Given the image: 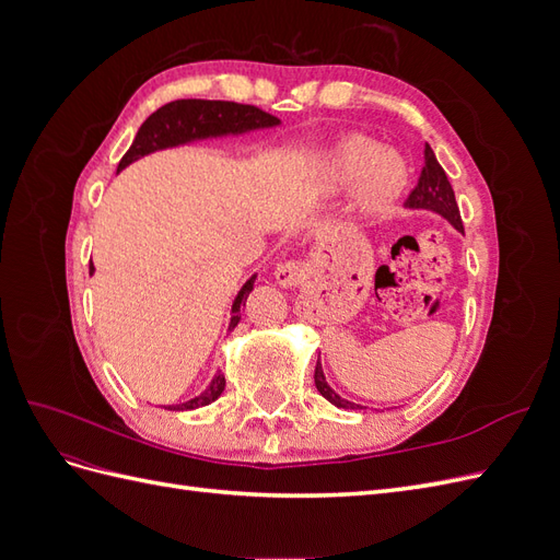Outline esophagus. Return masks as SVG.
I'll return each instance as SVG.
<instances>
[{
    "mask_svg": "<svg viewBox=\"0 0 560 560\" xmlns=\"http://www.w3.org/2000/svg\"><path fill=\"white\" fill-rule=\"evenodd\" d=\"M301 278V266L296 261H282L276 266V282L280 287H296Z\"/></svg>",
    "mask_w": 560,
    "mask_h": 560,
    "instance_id": "34e87169",
    "label": "esophagus"
}]
</instances>
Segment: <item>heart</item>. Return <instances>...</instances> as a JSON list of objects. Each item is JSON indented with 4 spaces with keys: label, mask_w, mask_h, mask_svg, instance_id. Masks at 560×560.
I'll return each instance as SVG.
<instances>
[{
    "label": "heart",
    "mask_w": 560,
    "mask_h": 560,
    "mask_svg": "<svg viewBox=\"0 0 560 560\" xmlns=\"http://www.w3.org/2000/svg\"><path fill=\"white\" fill-rule=\"evenodd\" d=\"M322 182L329 189H346L354 184L360 210L369 217H381L401 198L409 184V165L395 151H381L376 142L352 138L329 151L322 165Z\"/></svg>",
    "instance_id": "heart-1"
}]
</instances>
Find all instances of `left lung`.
<instances>
[{"label":"left lung","mask_w":560,"mask_h":560,"mask_svg":"<svg viewBox=\"0 0 560 560\" xmlns=\"http://www.w3.org/2000/svg\"><path fill=\"white\" fill-rule=\"evenodd\" d=\"M406 206L439 212L444 219H448V222H451L457 231L465 233L463 219H460V210H457L455 194H453V189H451V182H448V177H446V173H444V167L439 165V161H436V156H434V151L430 149V144H425V165H422L416 189L409 194V200H406ZM315 387L319 389L322 397L329 399L334 406H338V409H354L352 401L341 399V397H338V395L334 393V389L327 385L325 374H322L319 360H317V366H315Z\"/></svg>","instance_id":"left-lung-1"}]
</instances>
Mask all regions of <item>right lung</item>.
Here are the masks:
<instances>
[{
  "label": "right lung",
  "mask_w": 560,
  "mask_h": 560,
  "mask_svg": "<svg viewBox=\"0 0 560 560\" xmlns=\"http://www.w3.org/2000/svg\"><path fill=\"white\" fill-rule=\"evenodd\" d=\"M278 124L280 118L254 105L226 103V100H175V103H167L161 109H156L140 126L130 149L124 154L121 163H118V171H124L126 165L151 154V151L186 144L202 138H219V135H238L247 130L273 128ZM91 273H93V266H91ZM254 278L257 276H252L243 284V290L233 301V308H231L233 315H231L229 329H233L241 322V306L245 303L247 294L252 292ZM224 385H226L224 374H217L206 393H200L198 397L184 401L179 406H167V409L191 411V409H198V406H208L224 393Z\"/></svg>",
  "instance_id": "add662e5"
}]
</instances>
